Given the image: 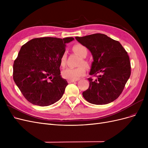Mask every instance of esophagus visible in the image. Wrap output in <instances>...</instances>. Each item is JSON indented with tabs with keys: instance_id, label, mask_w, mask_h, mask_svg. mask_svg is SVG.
Returning a JSON list of instances; mask_svg holds the SVG:
<instances>
[{
	"instance_id": "obj_1",
	"label": "esophagus",
	"mask_w": 148,
	"mask_h": 148,
	"mask_svg": "<svg viewBox=\"0 0 148 148\" xmlns=\"http://www.w3.org/2000/svg\"><path fill=\"white\" fill-rule=\"evenodd\" d=\"M77 80H68V83H73V82H76Z\"/></svg>"
}]
</instances>
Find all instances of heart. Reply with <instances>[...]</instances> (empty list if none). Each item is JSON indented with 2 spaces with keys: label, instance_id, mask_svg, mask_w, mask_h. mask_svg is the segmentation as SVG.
Instances as JSON below:
<instances>
[{
  "label": "heart",
  "instance_id": "obj_1",
  "mask_svg": "<svg viewBox=\"0 0 148 148\" xmlns=\"http://www.w3.org/2000/svg\"><path fill=\"white\" fill-rule=\"evenodd\" d=\"M73 51L82 58H85L88 54L87 48L82 44H77L73 47ZM66 55L64 53L60 58V65L64 66L65 64ZM87 65V62L83 59H82L79 65ZM86 72V69L84 66H80L77 68H67L62 71V75L63 78L69 80H77L82 76H83Z\"/></svg>",
  "mask_w": 148,
  "mask_h": 148
}]
</instances>
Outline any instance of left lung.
I'll return each mask as SVG.
<instances>
[{
    "mask_svg": "<svg viewBox=\"0 0 148 148\" xmlns=\"http://www.w3.org/2000/svg\"><path fill=\"white\" fill-rule=\"evenodd\" d=\"M75 39L91 52L93 62L89 75L97 77L95 80L88 78L89 86L83 92V96L89 103L96 105L113 102L122 92L131 75L127 51L119 41L104 34L77 36Z\"/></svg>",
    "mask_w": 148,
    "mask_h": 148,
    "instance_id": "obj_1",
    "label": "left lung"
}]
</instances>
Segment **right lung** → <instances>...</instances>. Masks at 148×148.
<instances>
[{
  "label": "right lung",
  "instance_id": "right-lung-1",
  "mask_svg": "<svg viewBox=\"0 0 148 148\" xmlns=\"http://www.w3.org/2000/svg\"><path fill=\"white\" fill-rule=\"evenodd\" d=\"M73 38H34L21 46L13 66V80L31 104L47 106L63 96L68 83L60 75V58Z\"/></svg>",
  "mask_w": 148,
  "mask_h": 148
}]
</instances>
